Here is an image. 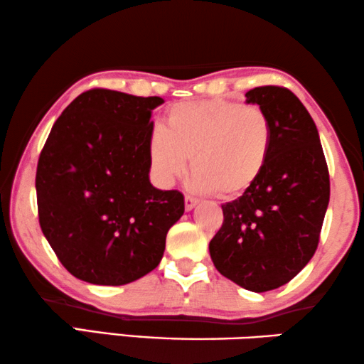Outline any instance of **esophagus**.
Instances as JSON below:
<instances>
[{
    "label": "esophagus",
    "instance_id": "esophagus-1",
    "mask_svg": "<svg viewBox=\"0 0 364 364\" xmlns=\"http://www.w3.org/2000/svg\"><path fill=\"white\" fill-rule=\"evenodd\" d=\"M198 203V198L192 197V195H186V210L187 212H191L192 208H195V205Z\"/></svg>",
    "mask_w": 364,
    "mask_h": 364
}]
</instances>
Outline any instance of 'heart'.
Here are the masks:
<instances>
[{
    "label": "heart",
    "instance_id": "obj_1",
    "mask_svg": "<svg viewBox=\"0 0 364 364\" xmlns=\"http://www.w3.org/2000/svg\"><path fill=\"white\" fill-rule=\"evenodd\" d=\"M272 143V123L257 105L223 98L181 102L167 109L166 128H152L147 162L154 181L169 187L192 157L195 191L235 198L264 173Z\"/></svg>",
    "mask_w": 364,
    "mask_h": 364
}]
</instances>
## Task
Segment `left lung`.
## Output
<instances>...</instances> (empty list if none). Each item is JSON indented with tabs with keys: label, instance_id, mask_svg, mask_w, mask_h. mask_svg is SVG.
I'll use <instances>...</instances> for the list:
<instances>
[{
	"label": "left lung",
	"instance_id": "1",
	"mask_svg": "<svg viewBox=\"0 0 364 364\" xmlns=\"http://www.w3.org/2000/svg\"><path fill=\"white\" fill-rule=\"evenodd\" d=\"M246 102L271 119V159L255 187L221 205L223 225L208 250L221 276L266 292L296 277L317 251L330 176L317 126L289 88L256 87Z\"/></svg>",
	"mask_w": 364,
	"mask_h": 364
}]
</instances>
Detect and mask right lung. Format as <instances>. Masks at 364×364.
Instances as JSON below:
<instances>
[{"instance_id":"obj_1","label":"right lung","mask_w":364,"mask_h":364,"mask_svg":"<svg viewBox=\"0 0 364 364\" xmlns=\"http://www.w3.org/2000/svg\"><path fill=\"white\" fill-rule=\"evenodd\" d=\"M159 97L92 88L73 100L42 147L39 225L62 266L82 281L123 286L156 269L183 195L149 182L147 138Z\"/></svg>"}]
</instances>
